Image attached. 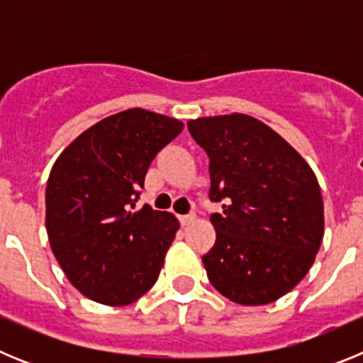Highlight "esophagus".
<instances>
[{"mask_svg":"<svg viewBox=\"0 0 363 363\" xmlns=\"http://www.w3.org/2000/svg\"><path fill=\"white\" fill-rule=\"evenodd\" d=\"M194 220H196V216H194V214H184V216H179L182 225H191Z\"/></svg>","mask_w":363,"mask_h":363,"instance_id":"34e87169","label":"esophagus"}]
</instances>
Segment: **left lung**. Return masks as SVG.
Listing matches in <instances>:
<instances>
[{"label": "left lung", "mask_w": 363, "mask_h": 363, "mask_svg": "<svg viewBox=\"0 0 363 363\" xmlns=\"http://www.w3.org/2000/svg\"><path fill=\"white\" fill-rule=\"evenodd\" d=\"M209 156L213 249L201 258L214 289L240 306H265L309 272L323 238V200L309 163L278 133L240 112L191 120Z\"/></svg>", "instance_id": "obj_1"}]
</instances>
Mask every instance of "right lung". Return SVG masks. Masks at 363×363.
I'll list each match as a JSON object with an SVG mask.
<instances>
[{
    "label": "right lung",
    "mask_w": 363,
    "mask_h": 363,
    "mask_svg": "<svg viewBox=\"0 0 363 363\" xmlns=\"http://www.w3.org/2000/svg\"><path fill=\"white\" fill-rule=\"evenodd\" d=\"M182 130L174 118L129 108L89 127L57 156L45 225L57 264L83 296L129 306L158 280L179 223L150 205L133 209L149 165Z\"/></svg>",
    "instance_id": "right-lung-1"
}]
</instances>
